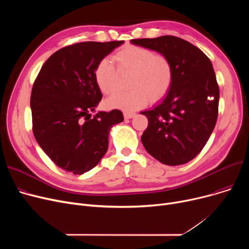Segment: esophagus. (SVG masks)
<instances>
[{"label": "esophagus", "mask_w": 249, "mask_h": 249, "mask_svg": "<svg viewBox=\"0 0 249 249\" xmlns=\"http://www.w3.org/2000/svg\"><path fill=\"white\" fill-rule=\"evenodd\" d=\"M136 114L132 113V112H124V118L125 119H131V118L135 117Z\"/></svg>", "instance_id": "esophagus-1"}]
</instances>
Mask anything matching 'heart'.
<instances>
[{"label": "heart", "instance_id": "heart-1", "mask_svg": "<svg viewBox=\"0 0 249 249\" xmlns=\"http://www.w3.org/2000/svg\"><path fill=\"white\" fill-rule=\"evenodd\" d=\"M113 61L102 59L95 70V81L102 93L113 95L118 89V76L130 73L129 91L117 94L107 101V106L131 112L143 108L150 101L162 100L172 88L174 82L173 64L165 55L155 54L148 48L128 45L114 55Z\"/></svg>", "mask_w": 249, "mask_h": 249}]
</instances>
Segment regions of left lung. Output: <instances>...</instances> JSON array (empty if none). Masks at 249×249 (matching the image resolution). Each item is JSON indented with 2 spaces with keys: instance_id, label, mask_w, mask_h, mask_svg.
I'll return each instance as SVG.
<instances>
[{
  "instance_id": "obj_1",
  "label": "left lung",
  "mask_w": 249,
  "mask_h": 249,
  "mask_svg": "<svg viewBox=\"0 0 249 249\" xmlns=\"http://www.w3.org/2000/svg\"><path fill=\"white\" fill-rule=\"evenodd\" d=\"M131 43L165 55L174 68L167 95L141 112L148 119L142 144L161 163H187L201 152L216 125L219 87L212 62L201 49L176 36L132 39Z\"/></svg>"
}]
</instances>
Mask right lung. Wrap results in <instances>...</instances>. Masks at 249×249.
<instances>
[{"instance_id": "obj_1", "label": "right lung", "mask_w": 249, "mask_h": 249, "mask_svg": "<svg viewBox=\"0 0 249 249\" xmlns=\"http://www.w3.org/2000/svg\"><path fill=\"white\" fill-rule=\"evenodd\" d=\"M124 41H88L63 47L42 65L30 107L37 143L57 166L73 175L94 168L106 154L111 128L124 120L120 110L90 112L102 100L95 81L98 63Z\"/></svg>"}]
</instances>
